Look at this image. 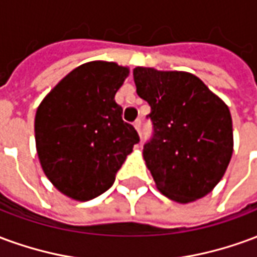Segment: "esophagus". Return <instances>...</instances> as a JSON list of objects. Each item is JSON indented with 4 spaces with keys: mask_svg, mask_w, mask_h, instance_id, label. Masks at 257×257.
I'll return each instance as SVG.
<instances>
[{
    "mask_svg": "<svg viewBox=\"0 0 257 257\" xmlns=\"http://www.w3.org/2000/svg\"><path fill=\"white\" fill-rule=\"evenodd\" d=\"M134 126H135V129L138 131V132H140V126H142V121H140V119H138V121H136V122L134 123Z\"/></svg>",
    "mask_w": 257,
    "mask_h": 257,
    "instance_id": "1",
    "label": "esophagus"
}]
</instances>
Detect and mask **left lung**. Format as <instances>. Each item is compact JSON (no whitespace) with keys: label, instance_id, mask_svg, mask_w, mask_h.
<instances>
[{"label":"left lung","instance_id":"left-lung-1","mask_svg":"<svg viewBox=\"0 0 257 257\" xmlns=\"http://www.w3.org/2000/svg\"><path fill=\"white\" fill-rule=\"evenodd\" d=\"M138 95L151 107L154 134L143 149L157 189L187 204L221 180L232 156V121L224 101L194 74L134 68Z\"/></svg>","mask_w":257,"mask_h":257}]
</instances>
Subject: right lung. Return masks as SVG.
<instances>
[{
    "instance_id": "right-lung-1",
    "label": "right lung",
    "mask_w": 257,
    "mask_h": 257,
    "mask_svg": "<svg viewBox=\"0 0 257 257\" xmlns=\"http://www.w3.org/2000/svg\"><path fill=\"white\" fill-rule=\"evenodd\" d=\"M128 75V67L114 62L81 64L37 108L34 131L42 171L70 198L89 201L107 191L139 143L114 99Z\"/></svg>"
}]
</instances>
